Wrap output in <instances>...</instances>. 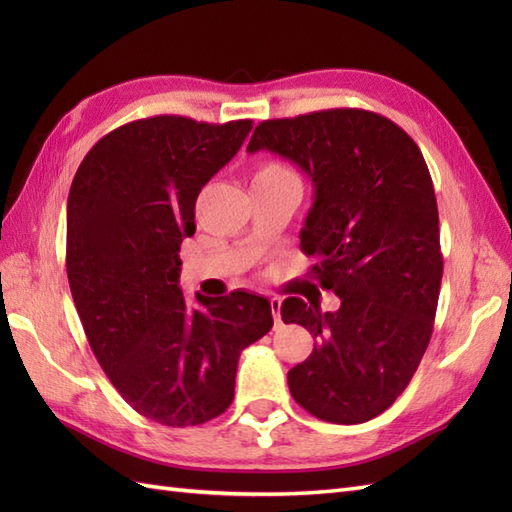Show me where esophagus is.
I'll list each match as a JSON object with an SVG mask.
<instances>
[{"label":"esophagus","instance_id":"1","mask_svg":"<svg viewBox=\"0 0 512 512\" xmlns=\"http://www.w3.org/2000/svg\"><path fill=\"white\" fill-rule=\"evenodd\" d=\"M270 312H273L275 323L281 321V301L279 299H270Z\"/></svg>","mask_w":512,"mask_h":512}]
</instances>
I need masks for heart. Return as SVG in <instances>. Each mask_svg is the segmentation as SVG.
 I'll return each instance as SVG.
<instances>
[{"instance_id": "heart-1", "label": "heart", "mask_w": 512, "mask_h": 512, "mask_svg": "<svg viewBox=\"0 0 512 512\" xmlns=\"http://www.w3.org/2000/svg\"><path fill=\"white\" fill-rule=\"evenodd\" d=\"M281 176H292V171L286 169L284 165H279V162H262V165H259L253 173V182L281 178Z\"/></svg>"}]
</instances>
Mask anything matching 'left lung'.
I'll list each match as a JSON object with an SVG mask.
<instances>
[{
	"instance_id": "8db88e82",
	"label": "left lung",
	"mask_w": 512,
	"mask_h": 512,
	"mask_svg": "<svg viewBox=\"0 0 512 512\" xmlns=\"http://www.w3.org/2000/svg\"><path fill=\"white\" fill-rule=\"evenodd\" d=\"M259 149L312 180L301 250L341 299L336 312L299 297L281 303L284 323L317 339L288 372L290 394L325 422L372 420L416 374L436 319L442 253L427 162L405 129L354 107L259 123L246 151Z\"/></svg>"
}]
</instances>
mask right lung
<instances>
[{
  "label": "right lung",
  "mask_w": 512,
  "mask_h": 512,
  "mask_svg": "<svg viewBox=\"0 0 512 512\" xmlns=\"http://www.w3.org/2000/svg\"><path fill=\"white\" fill-rule=\"evenodd\" d=\"M250 129L140 118L103 136L70 187L65 268L85 336L127 405L167 427L222 416L239 354L273 328L264 297L195 295L189 308L178 286L195 200Z\"/></svg>",
  "instance_id": "1"
}]
</instances>
